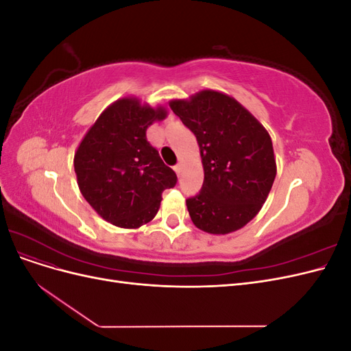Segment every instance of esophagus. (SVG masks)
Masks as SVG:
<instances>
[{"label":"esophagus","mask_w":351,"mask_h":351,"mask_svg":"<svg viewBox=\"0 0 351 351\" xmlns=\"http://www.w3.org/2000/svg\"><path fill=\"white\" fill-rule=\"evenodd\" d=\"M174 171H176L177 174L182 173V164H177V165H174Z\"/></svg>","instance_id":"obj_1"}]
</instances>
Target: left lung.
Instances as JSON below:
<instances>
[{"label": "left lung", "mask_w": 351, "mask_h": 351, "mask_svg": "<svg viewBox=\"0 0 351 351\" xmlns=\"http://www.w3.org/2000/svg\"><path fill=\"white\" fill-rule=\"evenodd\" d=\"M169 107L193 132L204 165L200 192L186 200L193 224L228 234L256 217L277 176L267 129L228 95L200 90Z\"/></svg>", "instance_id": "obj_1"}]
</instances>
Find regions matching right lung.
I'll return each mask as SVG.
<instances>
[{"label": "right lung", "mask_w": 351, "mask_h": 351, "mask_svg": "<svg viewBox=\"0 0 351 351\" xmlns=\"http://www.w3.org/2000/svg\"><path fill=\"white\" fill-rule=\"evenodd\" d=\"M167 117L137 98L117 99L105 108L84 134L74 171L83 197L105 221L121 228H139L152 221L162 192L177 183L146 130Z\"/></svg>", "instance_id": "add662e5"}]
</instances>
